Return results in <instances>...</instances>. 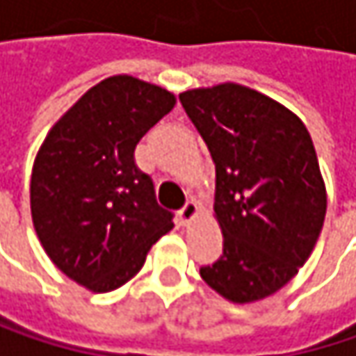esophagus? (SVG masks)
Returning a JSON list of instances; mask_svg holds the SVG:
<instances>
[{
	"instance_id": "esophagus-1",
	"label": "esophagus",
	"mask_w": 356,
	"mask_h": 356,
	"mask_svg": "<svg viewBox=\"0 0 356 356\" xmlns=\"http://www.w3.org/2000/svg\"><path fill=\"white\" fill-rule=\"evenodd\" d=\"M179 216H181V220H183L185 225H189V222L197 216V204H195L193 200H187V202L183 204V208L179 210Z\"/></svg>"
}]
</instances>
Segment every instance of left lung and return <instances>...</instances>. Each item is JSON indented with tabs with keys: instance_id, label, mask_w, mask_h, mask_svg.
<instances>
[{
	"instance_id": "obj_1",
	"label": "left lung",
	"mask_w": 356,
	"mask_h": 356,
	"mask_svg": "<svg viewBox=\"0 0 356 356\" xmlns=\"http://www.w3.org/2000/svg\"><path fill=\"white\" fill-rule=\"evenodd\" d=\"M216 165L222 255L202 278L233 303L282 289L307 261L325 218V185L303 121L239 84L179 95Z\"/></svg>"
}]
</instances>
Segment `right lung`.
<instances>
[{
    "label": "right lung",
    "mask_w": 356,
    "mask_h": 356,
    "mask_svg": "<svg viewBox=\"0 0 356 356\" xmlns=\"http://www.w3.org/2000/svg\"><path fill=\"white\" fill-rule=\"evenodd\" d=\"M175 97L131 76L92 86L47 134L33 167L31 212L42 249L72 280L108 293L134 278L173 229L136 165L144 134Z\"/></svg>",
    "instance_id": "1"
}]
</instances>
